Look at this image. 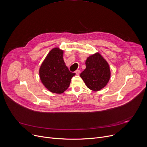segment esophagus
Returning a JSON list of instances; mask_svg holds the SVG:
<instances>
[{
  "label": "esophagus",
  "mask_w": 147,
  "mask_h": 147,
  "mask_svg": "<svg viewBox=\"0 0 147 147\" xmlns=\"http://www.w3.org/2000/svg\"><path fill=\"white\" fill-rule=\"evenodd\" d=\"M75 73H76V74H77V75H78V74L80 73V70H77L75 71Z\"/></svg>",
  "instance_id": "1"
}]
</instances>
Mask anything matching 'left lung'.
<instances>
[{
	"mask_svg": "<svg viewBox=\"0 0 147 147\" xmlns=\"http://www.w3.org/2000/svg\"><path fill=\"white\" fill-rule=\"evenodd\" d=\"M86 69L80 74L86 85L90 89L98 91L103 88L110 78V67L107 61L99 53L89 57Z\"/></svg>",
	"mask_w": 147,
	"mask_h": 147,
	"instance_id": "1",
	"label": "left lung"
}]
</instances>
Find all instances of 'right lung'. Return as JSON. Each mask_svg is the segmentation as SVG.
I'll list each match as a JSON object with an SVG mask.
<instances>
[{
  "label": "right lung",
  "mask_w": 147,
  "mask_h": 147,
  "mask_svg": "<svg viewBox=\"0 0 147 147\" xmlns=\"http://www.w3.org/2000/svg\"><path fill=\"white\" fill-rule=\"evenodd\" d=\"M63 51L58 48L48 53L40 68L39 74L43 85L55 93H62L69 86L71 78L76 73H71L66 66L63 59Z\"/></svg>",
  "instance_id": "right-lung-1"
}]
</instances>
